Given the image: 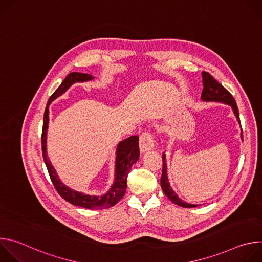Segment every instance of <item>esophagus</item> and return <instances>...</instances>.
<instances>
[{
    "instance_id": "esophagus-1",
    "label": "esophagus",
    "mask_w": 262,
    "mask_h": 262,
    "mask_svg": "<svg viewBox=\"0 0 262 262\" xmlns=\"http://www.w3.org/2000/svg\"><path fill=\"white\" fill-rule=\"evenodd\" d=\"M155 148V140H154V135L145 132L141 135L140 137V149L142 152H146L149 150H152Z\"/></svg>"
}]
</instances>
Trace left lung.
I'll return each mask as SVG.
<instances>
[{"mask_svg": "<svg viewBox=\"0 0 262 262\" xmlns=\"http://www.w3.org/2000/svg\"><path fill=\"white\" fill-rule=\"evenodd\" d=\"M202 83H203V90L201 94V100L205 102H220L224 104H228L231 106L233 114L241 125L239 121V114H238V108L235 102V99L233 96L224 88L221 84H219L208 72L202 71ZM242 128V126H241ZM241 138L243 140V130H241ZM161 186L162 190L165 193V195L176 205H179L181 207H186V208H191V207H196L198 204H193V203H188L183 201L181 198L178 197V195L173 191L171 188L170 182H169V177H168V167L166 163V154H163V174L161 178Z\"/></svg>", "mask_w": 262, "mask_h": 262, "instance_id": "1", "label": "left lung"}]
</instances>
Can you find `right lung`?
I'll return each mask as SVG.
<instances>
[{"label":"right lung","instance_id":"obj_1","mask_svg":"<svg viewBox=\"0 0 262 262\" xmlns=\"http://www.w3.org/2000/svg\"><path fill=\"white\" fill-rule=\"evenodd\" d=\"M94 80L92 74L81 73V72H71L65 78L59 88L53 93L50 97L47 107L45 111L43 117V127H42V137H41V145H42V156L48 168L49 174L51 176L52 182L55 185L57 192L69 203L81 206L89 209H103L114 206L125 194L126 191V178L134 164L137 163L140 157L139 150V137L132 136L126 138L125 140L119 142L116 147V158H115V172H114V181L110 186V189L102 195H88L86 193L77 191L69 188L59 177L56 169L52 165L47 148V137H48V128L50 121V105L51 103L57 99L59 96L64 94L73 84L76 83H85Z\"/></svg>","mask_w":262,"mask_h":262}]
</instances>
